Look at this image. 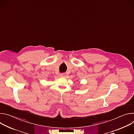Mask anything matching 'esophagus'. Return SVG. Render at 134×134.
<instances>
[{
  "mask_svg": "<svg viewBox=\"0 0 134 134\" xmlns=\"http://www.w3.org/2000/svg\"><path fill=\"white\" fill-rule=\"evenodd\" d=\"M66 76V73H62V74H60L61 77H65Z\"/></svg>",
  "mask_w": 134,
  "mask_h": 134,
  "instance_id": "esophagus-1",
  "label": "esophagus"
}]
</instances>
